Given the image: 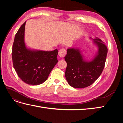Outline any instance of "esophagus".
Returning <instances> with one entry per match:
<instances>
[{
	"mask_svg": "<svg viewBox=\"0 0 123 123\" xmlns=\"http://www.w3.org/2000/svg\"><path fill=\"white\" fill-rule=\"evenodd\" d=\"M59 56L61 57H63L66 55V50L64 49H60L59 51Z\"/></svg>",
	"mask_w": 123,
	"mask_h": 123,
	"instance_id": "34e87169",
	"label": "esophagus"
}]
</instances>
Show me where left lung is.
<instances>
[{
	"label": "left lung",
	"mask_w": 123,
	"mask_h": 123,
	"mask_svg": "<svg viewBox=\"0 0 123 123\" xmlns=\"http://www.w3.org/2000/svg\"><path fill=\"white\" fill-rule=\"evenodd\" d=\"M94 43L98 46V54L92 61L83 60L80 52L74 48L67 49L64 57L67 63L65 76L69 84L76 88L87 87L98 79L105 65L108 49L105 43L96 38Z\"/></svg>",
	"instance_id": "left-lung-1"
}]
</instances>
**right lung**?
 I'll return each mask as SVG.
<instances>
[{"instance_id":"obj_1","label":"right lung","mask_w":123,"mask_h":123,"mask_svg":"<svg viewBox=\"0 0 123 123\" xmlns=\"http://www.w3.org/2000/svg\"><path fill=\"white\" fill-rule=\"evenodd\" d=\"M26 22L16 34L12 52L13 66L18 76L28 85L45 82L57 63L58 51H32L26 48L24 37Z\"/></svg>"}]
</instances>
